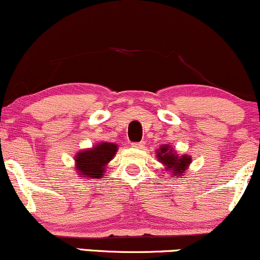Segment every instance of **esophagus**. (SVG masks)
Instances as JSON below:
<instances>
[{
	"label": "esophagus",
	"mask_w": 260,
	"mask_h": 260,
	"mask_svg": "<svg viewBox=\"0 0 260 260\" xmlns=\"http://www.w3.org/2000/svg\"><path fill=\"white\" fill-rule=\"evenodd\" d=\"M132 147H133L134 149H144V148H145V143H144V142L132 143Z\"/></svg>",
	"instance_id": "1"
}]
</instances>
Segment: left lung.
<instances>
[{
  "label": "left lung",
  "instance_id": "left-lung-1",
  "mask_svg": "<svg viewBox=\"0 0 260 260\" xmlns=\"http://www.w3.org/2000/svg\"><path fill=\"white\" fill-rule=\"evenodd\" d=\"M156 159L165 166V171L171 174L172 177L182 178V176L186 174L189 169L192 157L190 155L182 154L178 155L174 148L170 147L169 144H164L156 150Z\"/></svg>",
  "mask_w": 260,
  "mask_h": 260
}]
</instances>
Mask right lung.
Returning a JSON list of instances; mask_svg holds the SVG:
<instances>
[{"instance_id": "1", "label": "right lung", "mask_w": 260, "mask_h": 260, "mask_svg": "<svg viewBox=\"0 0 260 260\" xmlns=\"http://www.w3.org/2000/svg\"><path fill=\"white\" fill-rule=\"evenodd\" d=\"M117 150L118 145L115 143L101 142L78 151L74 156L76 174L86 181L103 178L107 164L115 157Z\"/></svg>"}]
</instances>
